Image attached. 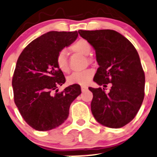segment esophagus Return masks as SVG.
Listing matches in <instances>:
<instances>
[{
	"mask_svg": "<svg viewBox=\"0 0 157 157\" xmlns=\"http://www.w3.org/2000/svg\"><path fill=\"white\" fill-rule=\"evenodd\" d=\"M87 88H87L86 86H85V85H82V86H81V89H82V91H84L85 90H86Z\"/></svg>",
	"mask_w": 157,
	"mask_h": 157,
	"instance_id": "34e87169",
	"label": "esophagus"
}]
</instances>
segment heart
<instances>
[{
  "label": "heart",
  "instance_id": "1",
  "mask_svg": "<svg viewBox=\"0 0 157 157\" xmlns=\"http://www.w3.org/2000/svg\"><path fill=\"white\" fill-rule=\"evenodd\" d=\"M70 50L73 52L79 53L85 56H88L91 51V47L90 44L84 39H81L79 41L74 43L70 47ZM56 66L60 71L63 72H68L69 70V63L67 59V51L65 50H62L59 52L56 58ZM94 75V72L93 69H86V70L81 71V72H75L71 74L68 78V82L69 84H77V85H87L90 82Z\"/></svg>",
  "mask_w": 157,
  "mask_h": 157
}]
</instances>
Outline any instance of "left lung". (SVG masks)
<instances>
[{
    "label": "left lung",
    "instance_id": "obj_1",
    "mask_svg": "<svg viewBox=\"0 0 157 157\" xmlns=\"http://www.w3.org/2000/svg\"><path fill=\"white\" fill-rule=\"evenodd\" d=\"M78 34L94 48L99 68L94 81L103 87L89 88L92 114L104 126H125L138 113L144 98L145 75L138 51L114 30H79ZM109 83L111 88L106 94Z\"/></svg>",
    "mask_w": 157,
    "mask_h": 157
}]
</instances>
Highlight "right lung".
<instances>
[{"instance_id": "right-lung-1", "label": "right lung", "mask_w": 157, "mask_h": 157, "mask_svg": "<svg viewBox=\"0 0 157 157\" xmlns=\"http://www.w3.org/2000/svg\"><path fill=\"white\" fill-rule=\"evenodd\" d=\"M77 37V31L49 32L29 44L17 59L12 80L14 102L35 130L49 131L63 123L71 103L82 93L77 84L57 92L66 78L56 66V56Z\"/></svg>"}]
</instances>
